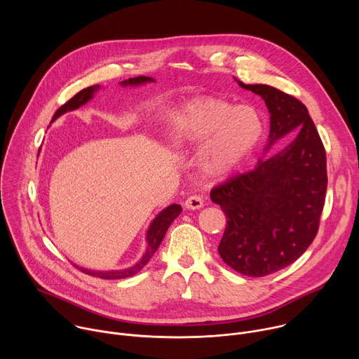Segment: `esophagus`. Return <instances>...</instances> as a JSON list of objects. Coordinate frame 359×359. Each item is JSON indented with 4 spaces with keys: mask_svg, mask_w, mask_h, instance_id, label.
Segmentation results:
<instances>
[{
    "mask_svg": "<svg viewBox=\"0 0 359 359\" xmlns=\"http://www.w3.org/2000/svg\"><path fill=\"white\" fill-rule=\"evenodd\" d=\"M203 204H204L203 197L198 196V194H193V196H190V197L186 198L184 208L189 209V210H197V209H201V208H203Z\"/></svg>",
    "mask_w": 359,
    "mask_h": 359,
    "instance_id": "1",
    "label": "esophagus"
}]
</instances>
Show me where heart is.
<instances>
[{"label": "heart", "instance_id": "1", "mask_svg": "<svg viewBox=\"0 0 359 359\" xmlns=\"http://www.w3.org/2000/svg\"><path fill=\"white\" fill-rule=\"evenodd\" d=\"M263 121L251 107H233L219 97L186 102L169 118L166 139L177 150L200 143L198 165L209 176H222L237 168L257 147Z\"/></svg>", "mask_w": 359, "mask_h": 359}]
</instances>
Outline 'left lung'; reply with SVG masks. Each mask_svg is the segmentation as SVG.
Here are the masks:
<instances>
[{"mask_svg": "<svg viewBox=\"0 0 359 359\" xmlns=\"http://www.w3.org/2000/svg\"><path fill=\"white\" fill-rule=\"evenodd\" d=\"M238 85L266 100L270 112L267 149L297 132L277 155L210 191L212 201L227 219L220 257L240 274L264 277L292 264L314 241L325 203L327 156L302 102L270 85L240 81Z\"/></svg>", "mask_w": 359, "mask_h": 359, "instance_id": "1", "label": "left lung"}]
</instances>
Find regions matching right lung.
<instances>
[{
  "instance_id": "add662e5",
  "label": "right lung",
  "mask_w": 359,
  "mask_h": 359,
  "mask_svg": "<svg viewBox=\"0 0 359 359\" xmlns=\"http://www.w3.org/2000/svg\"><path fill=\"white\" fill-rule=\"evenodd\" d=\"M144 82H153L151 78L149 76H136V78H129L126 81H122L121 85L126 86V85H139V83H144ZM99 85H92L88 86L82 90H79L75 96H72L68 102L55 112L53 121H55L58 116L64 115L68 111H74L78 109L79 107H82L83 104L93 96V93L99 89ZM182 208L179 204H172V206L166 208L163 212H161L158 215V217L151 222L149 230H147V250L144 252L143 257L140 259L139 263H136L133 267H129L126 270H115V271H92V270H86V269H81L78 266H75L78 270H81L82 273L92 276V277H97V278H104V280H121V278H126V277H132L136 273H139L147 263L149 260L153 257V254L156 252V250L159 248L169 226L173 223V220L180 215Z\"/></svg>"
}]
</instances>
